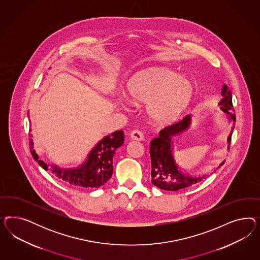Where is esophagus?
Wrapping results in <instances>:
<instances>
[{"instance_id":"obj_1","label":"esophagus","mask_w":260,"mask_h":260,"mask_svg":"<svg viewBox=\"0 0 260 260\" xmlns=\"http://www.w3.org/2000/svg\"><path fill=\"white\" fill-rule=\"evenodd\" d=\"M131 137L134 140H138V141H142L144 140V134L142 133L141 131L139 129H134L131 133Z\"/></svg>"}]
</instances>
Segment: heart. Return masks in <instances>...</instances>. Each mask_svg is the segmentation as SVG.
I'll return each mask as SVG.
<instances>
[{
  "instance_id": "1",
  "label": "heart",
  "mask_w": 260,
  "mask_h": 260,
  "mask_svg": "<svg viewBox=\"0 0 260 260\" xmlns=\"http://www.w3.org/2000/svg\"><path fill=\"white\" fill-rule=\"evenodd\" d=\"M193 91L189 79L162 68L136 74L127 87L129 100L134 104L148 102L150 117L160 125L178 118L188 108Z\"/></svg>"
}]
</instances>
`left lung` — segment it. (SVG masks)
<instances>
[{"label":"left lung","instance_id":"left-lung-1","mask_svg":"<svg viewBox=\"0 0 260 260\" xmlns=\"http://www.w3.org/2000/svg\"><path fill=\"white\" fill-rule=\"evenodd\" d=\"M221 94L223 99L219 103L220 110L228 114L231 121L236 122V113L232 101V92L229 89L228 86L225 84L222 87ZM190 123V116L187 115L184 118L173 123L171 126H165L160 133L159 137L154 138L150 142V160H151V182L154 186L159 189L166 190H178V189L188 188L198 182L202 181L206 177L209 176H199V177H190L185 176L181 172L178 171V167L175 165L174 159L172 154L173 151V142L172 137L173 135L181 134L187 129ZM235 128V123L232 126L231 134L229 135V149L232 140V134ZM224 164V162L221 166ZM215 172V171H214Z\"/></svg>","mask_w":260,"mask_h":260}]
</instances>
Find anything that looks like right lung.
Returning <instances> with one entry per match:
<instances>
[{
  "instance_id": "1",
  "label": "right lung",
  "mask_w": 260,
  "mask_h": 260,
  "mask_svg": "<svg viewBox=\"0 0 260 260\" xmlns=\"http://www.w3.org/2000/svg\"><path fill=\"white\" fill-rule=\"evenodd\" d=\"M28 114V112H27ZM31 131V129H29ZM29 136H32L31 134ZM29 142V148L33 158L41 167L47 170V165L38 159V155L33 149V142ZM124 143L123 131H117L104 137L94 149L90 151L85 164L77 169L63 170L52 166V173L64 183L76 188H99L110 179L113 172L112 158L115 150Z\"/></svg>"
}]
</instances>
